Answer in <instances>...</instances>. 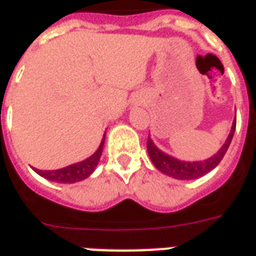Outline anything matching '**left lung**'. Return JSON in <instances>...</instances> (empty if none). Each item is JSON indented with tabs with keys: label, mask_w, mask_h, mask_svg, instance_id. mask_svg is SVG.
<instances>
[{
	"label": "left lung",
	"mask_w": 256,
	"mask_h": 256,
	"mask_svg": "<svg viewBox=\"0 0 256 256\" xmlns=\"http://www.w3.org/2000/svg\"><path fill=\"white\" fill-rule=\"evenodd\" d=\"M234 130H236V119L233 120L230 133L228 136L225 144L220 146V150L215 155H212L208 159H206V160H180L177 158H174L172 155H167L163 150H159L154 144V141L150 140V137L146 141V150H148V155H150L152 163L155 164L156 168L160 172L166 174L168 177L176 178V180H196V178L206 176L207 172L214 170L215 167L220 164V162L224 159L226 150H228L229 145H230Z\"/></svg>",
	"instance_id": "1"
}]
</instances>
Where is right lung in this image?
Listing matches in <instances>:
<instances>
[{
  "label": "right lung",
  "mask_w": 256,
  "mask_h": 256,
  "mask_svg": "<svg viewBox=\"0 0 256 256\" xmlns=\"http://www.w3.org/2000/svg\"><path fill=\"white\" fill-rule=\"evenodd\" d=\"M104 141H106V133H104V137L101 140L100 146L97 148V150L84 160L78 162V163L71 164V166L63 167V168H58V170H38V168H34V172L40 174L41 177L46 178L49 181H53V182L74 184L82 181L84 178L90 177V174L96 170L98 160H100L101 154H102V150H104Z\"/></svg>",
  "instance_id": "right-lung-1"
}]
</instances>
